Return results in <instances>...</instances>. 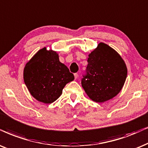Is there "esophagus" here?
<instances>
[{"label": "esophagus", "mask_w": 148, "mask_h": 148, "mask_svg": "<svg viewBox=\"0 0 148 148\" xmlns=\"http://www.w3.org/2000/svg\"><path fill=\"white\" fill-rule=\"evenodd\" d=\"M74 76H75V79H77L79 75H78L77 73H75V74H74Z\"/></svg>", "instance_id": "esophagus-1"}]
</instances>
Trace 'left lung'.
Segmentation results:
<instances>
[{"instance_id": "8db88e82", "label": "left lung", "mask_w": 148, "mask_h": 148, "mask_svg": "<svg viewBox=\"0 0 148 148\" xmlns=\"http://www.w3.org/2000/svg\"><path fill=\"white\" fill-rule=\"evenodd\" d=\"M88 62L82 86L88 97L104 103L118 95L127 77V67L121 56L110 46L100 43L88 55Z\"/></svg>"}]
</instances>
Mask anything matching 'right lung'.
I'll return each mask as SVG.
<instances>
[{
	"label": "right lung",
	"instance_id": "1",
	"mask_svg": "<svg viewBox=\"0 0 148 148\" xmlns=\"http://www.w3.org/2000/svg\"><path fill=\"white\" fill-rule=\"evenodd\" d=\"M73 79V74L59 60L58 53L46 47L38 51L24 69V81L30 95L45 104L56 101Z\"/></svg>",
	"mask_w": 148,
	"mask_h": 148
}]
</instances>
